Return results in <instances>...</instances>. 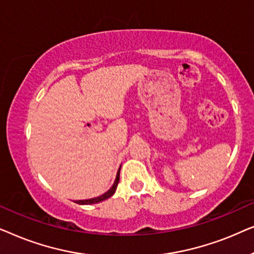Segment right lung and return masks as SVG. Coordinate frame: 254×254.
I'll list each match as a JSON object with an SVG mask.
<instances>
[{
    "instance_id": "add662e5",
    "label": "right lung",
    "mask_w": 254,
    "mask_h": 254,
    "mask_svg": "<svg viewBox=\"0 0 254 254\" xmlns=\"http://www.w3.org/2000/svg\"><path fill=\"white\" fill-rule=\"evenodd\" d=\"M119 178H120V169H119V171H118V173H117V178H116V182H114V184H113V186L111 187V189L107 190L106 193H104L103 195H100V196L93 197V199L77 200V201H75V202L78 203V204H92V203H98V202H100V201H104V200L109 199L110 196H112L113 194L116 193V190H117V187H118V183H119Z\"/></svg>"
}]
</instances>
